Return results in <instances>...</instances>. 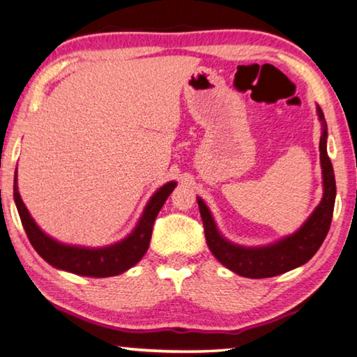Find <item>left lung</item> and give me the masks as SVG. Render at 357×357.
Here are the masks:
<instances>
[{
  "instance_id": "left-lung-1",
  "label": "left lung",
  "mask_w": 357,
  "mask_h": 357,
  "mask_svg": "<svg viewBox=\"0 0 357 357\" xmlns=\"http://www.w3.org/2000/svg\"><path fill=\"white\" fill-rule=\"evenodd\" d=\"M318 118L321 121V138H319V160L323 170V198L312 215L304 222L298 231L277 241L274 244L261 247H244L233 244L223 238L213 214L200 197H197L200 208L204 236L209 250L229 271L249 279H266L288 273L304 264L315 255L329 231L335 203V178L334 168L326 149L328 143V126H326L321 108L317 107Z\"/></svg>"
}]
</instances>
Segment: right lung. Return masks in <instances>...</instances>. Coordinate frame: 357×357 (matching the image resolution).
<instances>
[{"mask_svg":"<svg viewBox=\"0 0 357 357\" xmlns=\"http://www.w3.org/2000/svg\"><path fill=\"white\" fill-rule=\"evenodd\" d=\"M174 187H176V183L170 181L151 197L137 227L128 238L112 245L93 247V249L59 243L42 231L20 198L19 187H17V168L14 178V200L29 243L48 264L77 275L112 277L130 269L146 253L155 217Z\"/></svg>","mask_w":357,"mask_h":357,"instance_id":"add662e5","label":"right lung"}]
</instances>
